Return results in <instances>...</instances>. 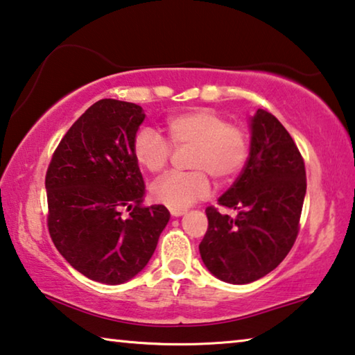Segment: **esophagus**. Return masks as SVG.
I'll return each instance as SVG.
<instances>
[{
    "label": "esophagus",
    "instance_id": "1",
    "mask_svg": "<svg viewBox=\"0 0 355 355\" xmlns=\"http://www.w3.org/2000/svg\"><path fill=\"white\" fill-rule=\"evenodd\" d=\"M170 212H171V216H174V217H179V216H182V214H184L185 209H184V208H171V209H170Z\"/></svg>",
    "mask_w": 355,
    "mask_h": 355
}]
</instances>
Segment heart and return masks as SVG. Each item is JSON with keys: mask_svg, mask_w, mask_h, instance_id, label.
I'll list each match as a JSON object with an SVG mask.
<instances>
[{"mask_svg": "<svg viewBox=\"0 0 355 355\" xmlns=\"http://www.w3.org/2000/svg\"><path fill=\"white\" fill-rule=\"evenodd\" d=\"M165 141L149 127L133 138V155L146 171H163L171 159V147H192L189 173H170L152 187L157 201L170 208H187L208 196L209 176L217 184L230 182L243 170L249 155V136L241 125L228 123L211 109H192L168 117Z\"/></svg>", "mask_w": 355, "mask_h": 355, "instance_id": "heart-1", "label": "heart"}]
</instances>
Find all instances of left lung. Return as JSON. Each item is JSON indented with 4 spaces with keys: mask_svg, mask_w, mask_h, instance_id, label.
Instances as JSON below:
<instances>
[{
    "mask_svg": "<svg viewBox=\"0 0 355 355\" xmlns=\"http://www.w3.org/2000/svg\"><path fill=\"white\" fill-rule=\"evenodd\" d=\"M249 159L217 205L206 208L208 230L200 243L206 268L230 284H248L276 268L300 232L306 170L295 141L272 114L250 121Z\"/></svg>",
    "mask_w": 355,
    "mask_h": 355,
    "instance_id": "left-lung-1",
    "label": "left lung"
}]
</instances>
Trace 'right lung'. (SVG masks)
Segmentation results:
<instances>
[{
    "instance_id": "1",
    "label": "right lung",
    "mask_w": 355,
    "mask_h": 355,
    "mask_svg": "<svg viewBox=\"0 0 355 355\" xmlns=\"http://www.w3.org/2000/svg\"><path fill=\"white\" fill-rule=\"evenodd\" d=\"M144 117L135 103L96 101L71 125L46 173L53 244L74 270L103 284L138 275L170 220L163 205H143L133 138Z\"/></svg>"
}]
</instances>
